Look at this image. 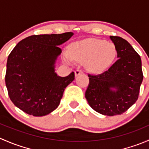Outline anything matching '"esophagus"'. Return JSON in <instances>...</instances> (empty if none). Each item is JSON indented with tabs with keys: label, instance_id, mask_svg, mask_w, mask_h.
Returning <instances> with one entry per match:
<instances>
[{
	"label": "esophagus",
	"instance_id": "34e87169",
	"mask_svg": "<svg viewBox=\"0 0 149 149\" xmlns=\"http://www.w3.org/2000/svg\"><path fill=\"white\" fill-rule=\"evenodd\" d=\"M81 73H83V70H79V69H78V70H76V71H75V75H76V76H78L79 75H80Z\"/></svg>",
	"mask_w": 149,
	"mask_h": 149
}]
</instances>
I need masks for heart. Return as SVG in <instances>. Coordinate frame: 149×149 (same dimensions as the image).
<instances>
[{"label":"heart","instance_id":"heart-1","mask_svg":"<svg viewBox=\"0 0 149 149\" xmlns=\"http://www.w3.org/2000/svg\"><path fill=\"white\" fill-rule=\"evenodd\" d=\"M117 53L116 46L112 42L90 38L70 45L69 51L64 52V60L68 63L73 60L86 63L89 71L100 73L114 62Z\"/></svg>","mask_w":149,"mask_h":149}]
</instances>
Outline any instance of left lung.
Returning a JSON list of instances; mask_svg holds the SVG:
<instances>
[{
  "label": "left lung",
  "instance_id": "obj_1",
  "mask_svg": "<svg viewBox=\"0 0 149 149\" xmlns=\"http://www.w3.org/2000/svg\"><path fill=\"white\" fill-rule=\"evenodd\" d=\"M118 50V61L100 74L89 78L85 97L91 107L107 116L121 115L139 98L143 75L141 59L130 43L117 36H110ZM112 88L116 91H112Z\"/></svg>",
  "mask_w": 149,
  "mask_h": 149
}]
</instances>
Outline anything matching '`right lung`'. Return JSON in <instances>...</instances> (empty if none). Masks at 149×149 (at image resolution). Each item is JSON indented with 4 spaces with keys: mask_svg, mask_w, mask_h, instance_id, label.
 Instances as JSON below:
<instances>
[{
    "mask_svg": "<svg viewBox=\"0 0 149 149\" xmlns=\"http://www.w3.org/2000/svg\"><path fill=\"white\" fill-rule=\"evenodd\" d=\"M73 32L32 35L19 42L8 57L5 81L10 100L22 111L41 117L55 110L74 72L61 77L55 73L58 47Z\"/></svg>",
    "mask_w": 149,
    "mask_h": 149,
    "instance_id": "add662e5",
    "label": "right lung"
}]
</instances>
